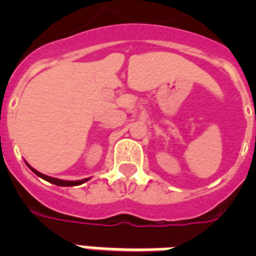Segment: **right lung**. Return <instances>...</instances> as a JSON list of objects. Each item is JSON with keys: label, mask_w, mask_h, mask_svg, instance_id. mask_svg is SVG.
Returning a JSON list of instances; mask_svg holds the SVG:
<instances>
[{"label": "right lung", "mask_w": 256, "mask_h": 256, "mask_svg": "<svg viewBox=\"0 0 256 256\" xmlns=\"http://www.w3.org/2000/svg\"><path fill=\"white\" fill-rule=\"evenodd\" d=\"M29 166V164H28ZM30 168V166H29ZM32 168V171H33L34 174H37L40 178L45 179V180H48V182L53 183V184H57V186H78V184H82V183H85L88 179H81V180H62V179H57V178H52V176H48V175L42 174V172H38L37 170H34L33 168Z\"/></svg>", "instance_id": "right-lung-1"}]
</instances>
